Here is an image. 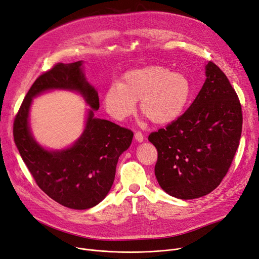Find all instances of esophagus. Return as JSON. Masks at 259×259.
I'll list each match as a JSON object with an SVG mask.
<instances>
[{
  "label": "esophagus",
  "instance_id": "obj_1",
  "mask_svg": "<svg viewBox=\"0 0 259 259\" xmlns=\"http://www.w3.org/2000/svg\"><path fill=\"white\" fill-rule=\"evenodd\" d=\"M134 139H136L138 142H143L144 141V136H143V133L142 132H140V131H137L136 133H134Z\"/></svg>",
  "mask_w": 259,
  "mask_h": 259
}]
</instances>
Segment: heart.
<instances>
[{
	"label": "heart",
	"mask_w": 259,
	"mask_h": 259,
	"mask_svg": "<svg viewBox=\"0 0 259 259\" xmlns=\"http://www.w3.org/2000/svg\"><path fill=\"white\" fill-rule=\"evenodd\" d=\"M193 95L189 78L164 65H148L128 71L120 83L111 84L104 94L108 113L123 120L134 113L141 99V112L155 125H168L181 116Z\"/></svg>",
	"instance_id": "heart-1"
}]
</instances>
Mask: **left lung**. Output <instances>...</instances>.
I'll use <instances>...</instances> for the list:
<instances>
[{
	"instance_id": "obj_1",
	"label": "left lung",
	"mask_w": 259,
	"mask_h": 259,
	"mask_svg": "<svg viewBox=\"0 0 259 259\" xmlns=\"http://www.w3.org/2000/svg\"><path fill=\"white\" fill-rule=\"evenodd\" d=\"M205 82L184 114L150 133L154 174L164 192L183 200L203 197L229 171L239 146L242 111L228 77L211 61Z\"/></svg>"
}]
</instances>
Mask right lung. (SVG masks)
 Instances as JSON below:
<instances>
[{
  "instance_id": "right-lung-1",
  "label": "right lung",
  "mask_w": 259,
  "mask_h": 259,
  "mask_svg": "<svg viewBox=\"0 0 259 259\" xmlns=\"http://www.w3.org/2000/svg\"><path fill=\"white\" fill-rule=\"evenodd\" d=\"M56 88L81 94L92 109L82 137L73 146L47 151L30 132L29 109L33 97ZM98 109V93L85 79L82 61L57 63L32 83L14 121L15 143L36 183L50 198L69 208H91L105 199L114 182L118 157L132 142L131 130L94 117Z\"/></svg>"
}]
</instances>
